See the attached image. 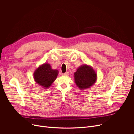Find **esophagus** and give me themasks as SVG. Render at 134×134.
I'll return each instance as SVG.
<instances>
[{
	"instance_id": "esophagus-1",
	"label": "esophagus",
	"mask_w": 134,
	"mask_h": 134,
	"mask_svg": "<svg viewBox=\"0 0 134 134\" xmlns=\"http://www.w3.org/2000/svg\"><path fill=\"white\" fill-rule=\"evenodd\" d=\"M64 75H66V76H68V75H69V72H68V71H67V72H66L64 74Z\"/></svg>"
}]
</instances>
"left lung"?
<instances>
[{
	"label": "left lung",
	"instance_id": "8db88e82",
	"mask_svg": "<svg viewBox=\"0 0 134 134\" xmlns=\"http://www.w3.org/2000/svg\"><path fill=\"white\" fill-rule=\"evenodd\" d=\"M75 82L80 90H85L93 85L97 80V74L90 65H83L74 72Z\"/></svg>",
	"mask_w": 134,
	"mask_h": 134
}]
</instances>
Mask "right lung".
<instances>
[{
    "label": "right lung",
    "mask_w": 134,
    "mask_h": 134,
    "mask_svg": "<svg viewBox=\"0 0 134 134\" xmlns=\"http://www.w3.org/2000/svg\"><path fill=\"white\" fill-rule=\"evenodd\" d=\"M59 71L52 69L50 65L44 63L40 65L34 72L35 82L44 88H49L57 79Z\"/></svg>",
    "instance_id": "obj_1"
}]
</instances>
